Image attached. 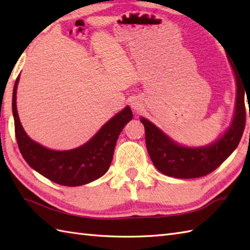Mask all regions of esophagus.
Wrapping results in <instances>:
<instances>
[{
    "label": "esophagus",
    "instance_id": "34e87169",
    "mask_svg": "<svg viewBox=\"0 0 250 250\" xmlns=\"http://www.w3.org/2000/svg\"><path fill=\"white\" fill-rule=\"evenodd\" d=\"M132 107H134L135 109H139L137 107H139V104H136V103H133L132 104Z\"/></svg>",
    "mask_w": 250,
    "mask_h": 250
}]
</instances>
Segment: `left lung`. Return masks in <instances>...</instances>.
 Listing matches in <instances>:
<instances>
[{
  "instance_id": "1",
  "label": "left lung",
  "mask_w": 250,
  "mask_h": 250,
  "mask_svg": "<svg viewBox=\"0 0 250 250\" xmlns=\"http://www.w3.org/2000/svg\"><path fill=\"white\" fill-rule=\"evenodd\" d=\"M236 77V105L232 125L226 134L210 146L186 148L177 145L164 135L155 125L145 118L146 146L155 167L161 173L176 178H199L206 176L221 166L238 146L246 125L245 86L237 76L235 64L230 61ZM250 116V113H249Z\"/></svg>"
}]
</instances>
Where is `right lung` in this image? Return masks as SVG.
Wrapping results in <instances>:
<instances>
[{
	"label": "right lung",
	"mask_w": 250,
	"mask_h": 250,
	"mask_svg": "<svg viewBox=\"0 0 250 250\" xmlns=\"http://www.w3.org/2000/svg\"><path fill=\"white\" fill-rule=\"evenodd\" d=\"M19 76L13 91L15 135L19 150L29 166L51 182L75 187L93 182L107 172L113 160L117 139L132 119V110L126 107L113 117L86 144L67 151H55L37 144L25 134L16 106Z\"/></svg>",
	"instance_id": "right-lung-1"
}]
</instances>
